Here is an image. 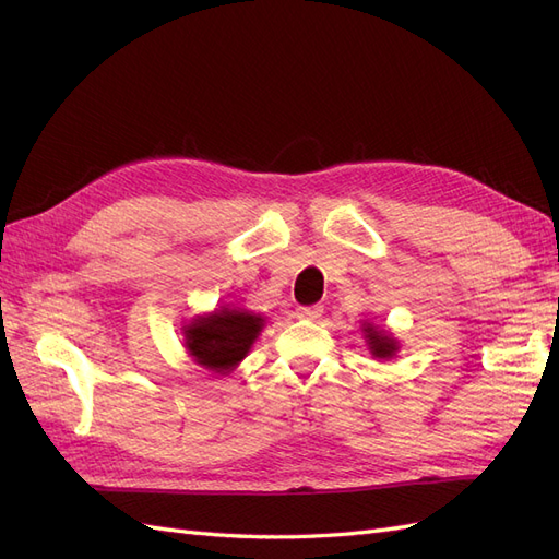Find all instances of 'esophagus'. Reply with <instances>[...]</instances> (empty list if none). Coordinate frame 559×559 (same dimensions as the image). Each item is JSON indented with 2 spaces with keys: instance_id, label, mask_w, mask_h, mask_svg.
I'll return each instance as SVG.
<instances>
[{
  "instance_id": "1",
  "label": "esophagus",
  "mask_w": 559,
  "mask_h": 559,
  "mask_svg": "<svg viewBox=\"0 0 559 559\" xmlns=\"http://www.w3.org/2000/svg\"><path fill=\"white\" fill-rule=\"evenodd\" d=\"M321 312H324V308H321V306H300V308H296L298 319H317V317H321Z\"/></svg>"
}]
</instances>
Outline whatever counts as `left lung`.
Returning <instances> with one entry per match:
<instances>
[{"instance_id":"8db88e82","label":"left lung","mask_w":559,"mask_h":559,"mask_svg":"<svg viewBox=\"0 0 559 559\" xmlns=\"http://www.w3.org/2000/svg\"><path fill=\"white\" fill-rule=\"evenodd\" d=\"M364 331H366V337H368V347H370V352L376 354V357L389 359L396 352V343H394L392 335H386L384 331H378L373 326H366Z\"/></svg>"}]
</instances>
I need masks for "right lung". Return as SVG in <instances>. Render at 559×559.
Segmentation results:
<instances>
[{"label": "right lung", "mask_w": 559, "mask_h": 559, "mask_svg": "<svg viewBox=\"0 0 559 559\" xmlns=\"http://www.w3.org/2000/svg\"><path fill=\"white\" fill-rule=\"evenodd\" d=\"M263 326L259 314L247 310H216L210 317H198L186 326V349L191 357L216 373H228L238 366Z\"/></svg>", "instance_id": "obj_1"}]
</instances>
